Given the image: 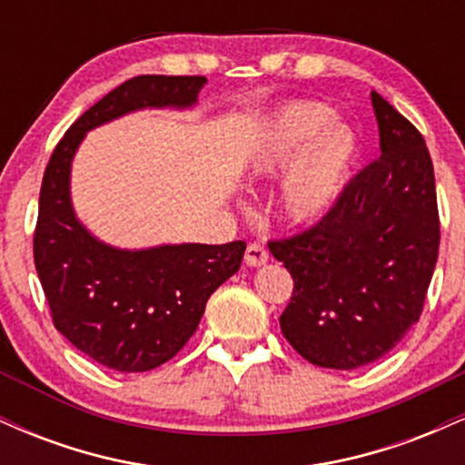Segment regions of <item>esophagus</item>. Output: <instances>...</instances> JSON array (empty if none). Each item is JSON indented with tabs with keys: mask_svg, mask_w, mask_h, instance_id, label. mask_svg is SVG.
Wrapping results in <instances>:
<instances>
[{
	"mask_svg": "<svg viewBox=\"0 0 465 465\" xmlns=\"http://www.w3.org/2000/svg\"><path fill=\"white\" fill-rule=\"evenodd\" d=\"M244 262L249 266H262L269 262V251L264 249V244L251 242L247 251H244Z\"/></svg>",
	"mask_w": 465,
	"mask_h": 465,
	"instance_id": "1",
	"label": "esophagus"
}]
</instances>
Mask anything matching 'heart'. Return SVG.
<instances>
[{"label":"heart","instance_id":"b5f03b06","mask_svg":"<svg viewBox=\"0 0 465 465\" xmlns=\"http://www.w3.org/2000/svg\"><path fill=\"white\" fill-rule=\"evenodd\" d=\"M359 135L322 103H286L255 129L247 170L273 179L286 170L280 203L288 221L314 223L334 210L359 163Z\"/></svg>","mask_w":465,"mask_h":465}]
</instances>
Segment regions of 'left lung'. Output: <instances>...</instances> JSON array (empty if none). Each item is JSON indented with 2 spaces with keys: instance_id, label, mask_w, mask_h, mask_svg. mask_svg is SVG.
<instances>
[{
  "instance_id": "8db88e82",
  "label": "left lung",
  "mask_w": 465,
  "mask_h": 465,
  "mask_svg": "<svg viewBox=\"0 0 465 465\" xmlns=\"http://www.w3.org/2000/svg\"><path fill=\"white\" fill-rule=\"evenodd\" d=\"M381 157L308 232L271 240L292 275L282 334L308 362L356 370L418 323L440 251L435 174L424 137L371 92Z\"/></svg>"
}]
</instances>
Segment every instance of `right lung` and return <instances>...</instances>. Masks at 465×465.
I'll return each mask as SVG.
<instances>
[{
    "label": "right lung",
    "instance_id": "1",
    "mask_svg": "<svg viewBox=\"0 0 465 465\" xmlns=\"http://www.w3.org/2000/svg\"><path fill=\"white\" fill-rule=\"evenodd\" d=\"M203 76H135L69 126L47 163L35 229V264L56 330L115 371H148L188 343L205 303L242 262L247 244H159L120 249L78 221L72 162L84 135L142 109H190Z\"/></svg>",
    "mask_w": 465,
    "mask_h": 465
}]
</instances>
